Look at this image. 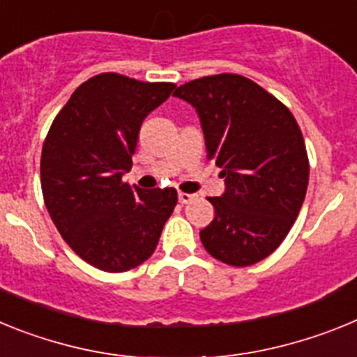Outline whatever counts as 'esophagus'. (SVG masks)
I'll list each match as a JSON object with an SVG mask.
<instances>
[{"label":"esophagus","mask_w":357,"mask_h":357,"mask_svg":"<svg viewBox=\"0 0 357 357\" xmlns=\"http://www.w3.org/2000/svg\"><path fill=\"white\" fill-rule=\"evenodd\" d=\"M197 198V195H191V193H178V202L181 204H189V202H193Z\"/></svg>","instance_id":"34e87169"}]
</instances>
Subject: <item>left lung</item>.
Returning <instances> with one entry per match:
<instances>
[{
    "label": "left lung",
    "mask_w": 357,
    "mask_h": 357,
    "mask_svg": "<svg viewBox=\"0 0 357 357\" xmlns=\"http://www.w3.org/2000/svg\"><path fill=\"white\" fill-rule=\"evenodd\" d=\"M197 109L207 159L225 193L209 197L213 222L200 239L214 259L250 266L284 241L304 204L309 160L301 127L284 103L241 75L222 73L176 87Z\"/></svg>",
    "instance_id": "obj_1"
}]
</instances>
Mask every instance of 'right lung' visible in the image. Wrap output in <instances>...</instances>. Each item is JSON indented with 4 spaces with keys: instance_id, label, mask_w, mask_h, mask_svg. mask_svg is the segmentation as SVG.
<instances>
[{
    "instance_id": "obj_1",
    "label": "right lung",
    "mask_w": 357,
    "mask_h": 357,
    "mask_svg": "<svg viewBox=\"0 0 357 357\" xmlns=\"http://www.w3.org/2000/svg\"><path fill=\"white\" fill-rule=\"evenodd\" d=\"M175 89L102 73L77 87L53 119L40 155L46 209L73 252L103 272H127L153 254L176 206L175 188H130L139 128Z\"/></svg>"
}]
</instances>
